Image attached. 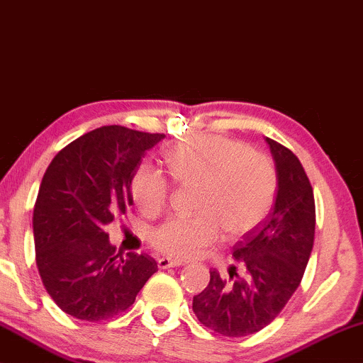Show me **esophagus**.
Segmentation results:
<instances>
[{
  "instance_id": "obj_1",
  "label": "esophagus",
  "mask_w": 363,
  "mask_h": 363,
  "mask_svg": "<svg viewBox=\"0 0 363 363\" xmlns=\"http://www.w3.org/2000/svg\"><path fill=\"white\" fill-rule=\"evenodd\" d=\"M182 263L179 262H172L169 258H160L157 259V267L161 269H167V268H176V267H181Z\"/></svg>"
}]
</instances>
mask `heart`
I'll return each mask as SVG.
<instances>
[{
  "mask_svg": "<svg viewBox=\"0 0 363 363\" xmlns=\"http://www.w3.org/2000/svg\"><path fill=\"white\" fill-rule=\"evenodd\" d=\"M166 171L179 186L197 187L196 217H172L151 233V245L174 259L206 253L220 237H242L258 227L272 208L277 172L263 152L222 136H201L172 146ZM133 202L147 217L171 199V182L161 171L141 166L131 177Z\"/></svg>",
  "mask_w": 363,
  "mask_h": 363,
  "instance_id": "heart-1",
  "label": "heart"
}]
</instances>
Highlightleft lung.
<instances>
[{"label":"left lung","mask_w":363,"mask_h":363,"mask_svg":"<svg viewBox=\"0 0 363 363\" xmlns=\"http://www.w3.org/2000/svg\"><path fill=\"white\" fill-rule=\"evenodd\" d=\"M277 166V201L268 217L233 247L228 277L211 269V283L194 296L201 324L225 337L258 333L278 318L303 279L314 245V192L298 157L267 138Z\"/></svg>","instance_id":"obj_1"}]
</instances>
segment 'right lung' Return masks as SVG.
I'll return each mask as SVG.
<instances>
[{"label":"right lung","mask_w":363,"mask_h":363,"mask_svg":"<svg viewBox=\"0 0 363 363\" xmlns=\"http://www.w3.org/2000/svg\"><path fill=\"white\" fill-rule=\"evenodd\" d=\"M164 136L101 126L50 161L34 203L35 264L65 314L86 323L115 318L157 272L150 255H116L105 225L131 206V177Z\"/></svg>","instance_id":"right-lung-1"}]
</instances>
